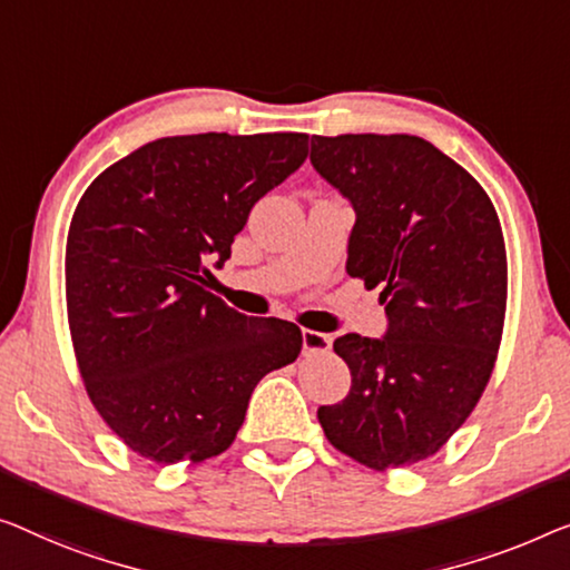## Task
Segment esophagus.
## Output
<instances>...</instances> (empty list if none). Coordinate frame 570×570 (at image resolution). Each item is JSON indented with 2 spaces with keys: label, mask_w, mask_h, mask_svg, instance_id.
I'll return each instance as SVG.
<instances>
[{
  "label": "esophagus",
  "mask_w": 570,
  "mask_h": 570,
  "mask_svg": "<svg viewBox=\"0 0 570 570\" xmlns=\"http://www.w3.org/2000/svg\"><path fill=\"white\" fill-rule=\"evenodd\" d=\"M302 347L304 355H322L333 347V335L317 333V330H302Z\"/></svg>",
  "instance_id": "obj_1"
}]
</instances>
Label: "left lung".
<instances>
[{"instance_id":"8db88e82","label":"left lung","mask_w":570,"mask_h":570,"mask_svg":"<svg viewBox=\"0 0 570 570\" xmlns=\"http://www.w3.org/2000/svg\"><path fill=\"white\" fill-rule=\"evenodd\" d=\"M312 166L353 204L345 271L379 286L384 337L347 333L351 392L317 417L373 471L435 455L469 420L502 343L507 250L481 184L417 135H312Z\"/></svg>"}]
</instances>
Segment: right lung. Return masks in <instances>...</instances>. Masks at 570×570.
<instances>
[{"label": "right lung", "instance_id": "add662e5", "mask_svg": "<svg viewBox=\"0 0 570 570\" xmlns=\"http://www.w3.org/2000/svg\"><path fill=\"white\" fill-rule=\"evenodd\" d=\"M304 132L176 135L105 168L76 204L66 309L101 420L156 463L233 445L253 389L302 351V330L209 292L261 197L307 158Z\"/></svg>", "mask_w": 570, "mask_h": 570}]
</instances>
